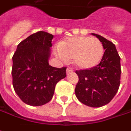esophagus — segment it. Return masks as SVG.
Segmentation results:
<instances>
[{
    "label": "esophagus",
    "instance_id": "esophagus-1",
    "mask_svg": "<svg viewBox=\"0 0 131 131\" xmlns=\"http://www.w3.org/2000/svg\"><path fill=\"white\" fill-rule=\"evenodd\" d=\"M72 72H73V70H72L71 68L68 67V68L67 69V75H70V74H71Z\"/></svg>",
    "mask_w": 131,
    "mask_h": 131
}]
</instances>
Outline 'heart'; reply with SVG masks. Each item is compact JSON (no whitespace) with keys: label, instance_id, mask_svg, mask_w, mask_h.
<instances>
[{"label":"heart","instance_id":"obj_1","mask_svg":"<svg viewBox=\"0 0 131 131\" xmlns=\"http://www.w3.org/2000/svg\"><path fill=\"white\" fill-rule=\"evenodd\" d=\"M61 59H73V64L78 69L86 70L97 65L101 61L104 48L96 38L74 37L62 41L56 50Z\"/></svg>","mask_w":131,"mask_h":131}]
</instances>
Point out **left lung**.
Listing matches in <instances>:
<instances>
[{
    "label": "left lung",
    "mask_w": 131,
    "mask_h": 131,
    "mask_svg": "<svg viewBox=\"0 0 131 131\" xmlns=\"http://www.w3.org/2000/svg\"><path fill=\"white\" fill-rule=\"evenodd\" d=\"M102 42L105 50L99 64L76 70L78 76L75 92L80 102L90 107H101L114 98L120 84V57L115 45L100 35L92 34Z\"/></svg>",
    "instance_id": "8db88e82"
}]
</instances>
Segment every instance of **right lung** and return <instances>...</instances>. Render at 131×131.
Here are the masks:
<instances>
[{
    "instance_id": "obj_1",
    "label": "right lung",
    "mask_w": 131,
    "mask_h": 131,
    "mask_svg": "<svg viewBox=\"0 0 131 131\" xmlns=\"http://www.w3.org/2000/svg\"><path fill=\"white\" fill-rule=\"evenodd\" d=\"M53 35L38 31L17 45L12 57V83L21 100L39 106L50 101L56 83L66 77V69L49 65Z\"/></svg>"
}]
</instances>
